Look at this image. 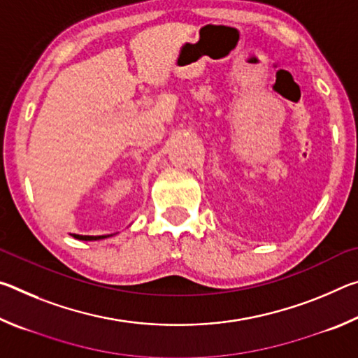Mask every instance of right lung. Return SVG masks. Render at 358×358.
<instances>
[{
  "label": "right lung",
  "mask_w": 358,
  "mask_h": 358,
  "mask_svg": "<svg viewBox=\"0 0 358 358\" xmlns=\"http://www.w3.org/2000/svg\"><path fill=\"white\" fill-rule=\"evenodd\" d=\"M72 237L77 240H85V241H93V240H102L107 237H112V235H98V237H92V235H72Z\"/></svg>",
  "instance_id": "obj_1"
}]
</instances>
